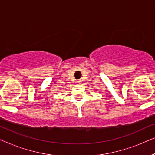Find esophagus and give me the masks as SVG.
<instances>
[{"mask_svg": "<svg viewBox=\"0 0 155 155\" xmlns=\"http://www.w3.org/2000/svg\"><path fill=\"white\" fill-rule=\"evenodd\" d=\"M80 82H81V81H80V80H78V81H77V83H80Z\"/></svg>", "mask_w": 155, "mask_h": 155, "instance_id": "esophagus-1", "label": "esophagus"}]
</instances>
